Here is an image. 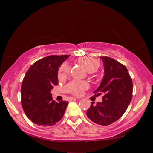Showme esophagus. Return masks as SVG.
I'll return each instance as SVG.
<instances>
[{
  "instance_id": "obj_1",
  "label": "esophagus",
  "mask_w": 153,
  "mask_h": 153,
  "mask_svg": "<svg viewBox=\"0 0 153 153\" xmlns=\"http://www.w3.org/2000/svg\"><path fill=\"white\" fill-rule=\"evenodd\" d=\"M78 99H77V98H71V100H77Z\"/></svg>"
}]
</instances>
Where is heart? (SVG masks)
<instances>
[{"label": "heart", "instance_id": "obj_1", "mask_svg": "<svg viewBox=\"0 0 153 153\" xmlns=\"http://www.w3.org/2000/svg\"><path fill=\"white\" fill-rule=\"evenodd\" d=\"M78 62L85 68L88 72H94L99 68V62L96 59L91 57H80L78 59ZM70 73V67L68 64H63L59 68L58 78L63 79L66 78ZM88 88V84L85 81L73 80L68 84L65 87L67 92L75 96H80L83 93V91Z\"/></svg>", "mask_w": 153, "mask_h": 153}]
</instances>
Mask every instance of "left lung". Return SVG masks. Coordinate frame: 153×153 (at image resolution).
<instances>
[{
  "mask_svg": "<svg viewBox=\"0 0 153 153\" xmlns=\"http://www.w3.org/2000/svg\"><path fill=\"white\" fill-rule=\"evenodd\" d=\"M104 67V75L94 91L101 95L102 102H91L87 117L100 125H108L120 118L126 111L132 98V80L127 68L114 59L100 57Z\"/></svg>",
  "mask_w": 153,
  "mask_h": 153,
  "instance_id": "1",
  "label": "left lung"
}]
</instances>
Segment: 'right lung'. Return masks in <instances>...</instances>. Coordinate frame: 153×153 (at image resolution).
I'll use <instances>...</instances> for the list:
<instances>
[{
  "label": "right lung",
  "instance_id": "1",
  "mask_svg": "<svg viewBox=\"0 0 153 153\" xmlns=\"http://www.w3.org/2000/svg\"><path fill=\"white\" fill-rule=\"evenodd\" d=\"M70 55H50L36 61L26 72L21 89L22 108L31 122L42 127L60 121L68 102L54 101L51 91L58 84V69Z\"/></svg>",
  "mask_w": 153,
  "mask_h": 153
}]
</instances>
